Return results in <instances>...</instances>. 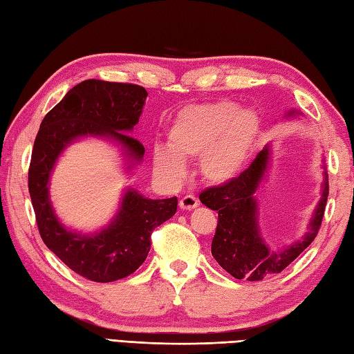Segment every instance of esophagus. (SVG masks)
<instances>
[{
  "mask_svg": "<svg viewBox=\"0 0 354 354\" xmlns=\"http://www.w3.org/2000/svg\"><path fill=\"white\" fill-rule=\"evenodd\" d=\"M199 205V201L192 196V194H187L181 201H179V208L181 209H193Z\"/></svg>",
  "mask_w": 354,
  "mask_h": 354,
  "instance_id": "esophagus-1",
  "label": "esophagus"
}]
</instances>
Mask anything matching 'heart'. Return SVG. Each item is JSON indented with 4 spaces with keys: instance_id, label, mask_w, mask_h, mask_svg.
<instances>
[{
    "instance_id": "heart-1",
    "label": "heart",
    "mask_w": 354,
    "mask_h": 354,
    "mask_svg": "<svg viewBox=\"0 0 354 354\" xmlns=\"http://www.w3.org/2000/svg\"><path fill=\"white\" fill-rule=\"evenodd\" d=\"M260 133L261 120L252 109H240L231 100L192 104L169 126V149L153 150L155 171L178 181L184 161L201 158L199 171L208 184H230L243 171Z\"/></svg>"
}]
</instances>
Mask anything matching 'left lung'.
I'll return each instance as SVG.
<instances>
[{"label": "left lung", "instance_id": "left-lung-1", "mask_svg": "<svg viewBox=\"0 0 354 354\" xmlns=\"http://www.w3.org/2000/svg\"><path fill=\"white\" fill-rule=\"evenodd\" d=\"M299 112L292 109L286 117H297ZM270 145L255 156L250 167L237 179L219 187H212L201 193V202L214 209L217 217L216 234L212 242L214 260L237 280L260 281L280 274L284 268L309 246L317 237L328 196V175L322 165L321 198L315 208L306 234L301 240L283 246L280 251H270L261 237L259 227V202L255 193L265 181L270 164Z\"/></svg>", "mask_w": 354, "mask_h": 354}]
</instances>
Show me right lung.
Instances as JSON below:
<instances>
[{
  "label": "right lung",
  "mask_w": 354,
  "mask_h": 354,
  "mask_svg": "<svg viewBox=\"0 0 354 354\" xmlns=\"http://www.w3.org/2000/svg\"><path fill=\"white\" fill-rule=\"evenodd\" d=\"M147 97L142 86L89 79L71 88L44 117L28 169L39 234L74 272L97 283H111L135 272L150 251V234L176 213L178 199H149L127 189L117 214L106 227L79 232L59 221L50 201L51 171L71 142L93 137L114 142L132 170L145 156V146L131 137Z\"/></svg>",
  "instance_id": "1"
}]
</instances>
